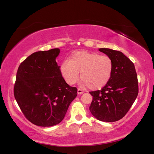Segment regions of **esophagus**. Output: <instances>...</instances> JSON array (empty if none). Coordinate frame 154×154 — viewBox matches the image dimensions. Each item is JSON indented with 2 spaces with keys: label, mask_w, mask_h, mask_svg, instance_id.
Here are the masks:
<instances>
[{
  "label": "esophagus",
  "mask_w": 154,
  "mask_h": 154,
  "mask_svg": "<svg viewBox=\"0 0 154 154\" xmlns=\"http://www.w3.org/2000/svg\"><path fill=\"white\" fill-rule=\"evenodd\" d=\"M84 92H83V91L82 90V89H77V94H83Z\"/></svg>",
  "instance_id": "esophagus-1"
}]
</instances>
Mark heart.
<instances>
[{
  "instance_id": "b5f03b06",
  "label": "heart",
  "mask_w": 154,
  "mask_h": 154,
  "mask_svg": "<svg viewBox=\"0 0 154 154\" xmlns=\"http://www.w3.org/2000/svg\"><path fill=\"white\" fill-rule=\"evenodd\" d=\"M60 71L69 85H73L81 78L91 89H99L109 82L113 71L112 59L95 52L78 51L71 54L69 61L60 65Z\"/></svg>"
}]
</instances>
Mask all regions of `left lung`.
<instances>
[{
	"label": "left lung",
	"mask_w": 154,
	"mask_h": 154,
	"mask_svg": "<svg viewBox=\"0 0 154 154\" xmlns=\"http://www.w3.org/2000/svg\"><path fill=\"white\" fill-rule=\"evenodd\" d=\"M100 51L112 59L113 71L109 82L100 91H91L89 110L103 122H115L126 115L138 94V83L134 65L122 52L109 48Z\"/></svg>",
	"instance_id": "obj_1"
}]
</instances>
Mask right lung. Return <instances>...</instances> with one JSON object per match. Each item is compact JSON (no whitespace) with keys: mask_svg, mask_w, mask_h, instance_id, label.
<instances>
[{"mask_svg":"<svg viewBox=\"0 0 154 154\" xmlns=\"http://www.w3.org/2000/svg\"><path fill=\"white\" fill-rule=\"evenodd\" d=\"M59 48L31 54L20 65L14 94L26 118L36 126L48 127L61 122L77 89L65 82L56 57Z\"/></svg>","mask_w":154,"mask_h":154,"instance_id":"right-lung-1","label":"right lung"}]
</instances>
